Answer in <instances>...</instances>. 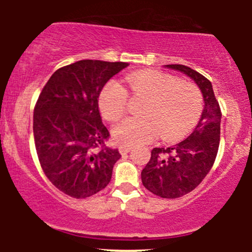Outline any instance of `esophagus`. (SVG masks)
<instances>
[{
	"label": "esophagus",
	"instance_id": "esophagus-1",
	"mask_svg": "<svg viewBox=\"0 0 252 252\" xmlns=\"http://www.w3.org/2000/svg\"><path fill=\"white\" fill-rule=\"evenodd\" d=\"M130 150H131V146H128V145H123V146H119V152H121L122 155L128 154Z\"/></svg>",
	"mask_w": 252,
	"mask_h": 252
}]
</instances>
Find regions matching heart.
I'll list each match as a JSON object with an SVG mask.
<instances>
[{"label":"heart","mask_w":252,"mask_h":252,"mask_svg":"<svg viewBox=\"0 0 252 252\" xmlns=\"http://www.w3.org/2000/svg\"><path fill=\"white\" fill-rule=\"evenodd\" d=\"M134 96L146 97L142 117H128L116 124L118 144L138 145L154 140L159 133L173 141L189 133L201 116L204 97L199 86L157 70L131 73L126 78ZM128 93L121 83L110 80L101 90L98 106L103 116L117 121L126 110Z\"/></svg>","instance_id":"b5f03b06"}]
</instances>
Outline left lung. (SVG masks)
Instances as JSON below:
<instances>
[{"label": "left lung", "mask_w": 252, "mask_h": 252, "mask_svg": "<svg viewBox=\"0 0 252 252\" xmlns=\"http://www.w3.org/2000/svg\"><path fill=\"white\" fill-rule=\"evenodd\" d=\"M166 67L191 78L201 90L205 102L194 131L173 146L155 147L141 172V182L149 191L163 199H177L192 191L212 168L220 146L222 113L207 78L187 65Z\"/></svg>", "instance_id": "1"}]
</instances>
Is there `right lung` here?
Returning a JSON list of instances; mask_svg holds the SVG:
<instances>
[{
    "mask_svg": "<svg viewBox=\"0 0 252 252\" xmlns=\"http://www.w3.org/2000/svg\"><path fill=\"white\" fill-rule=\"evenodd\" d=\"M126 62L83 60L56 70L34 108V140L42 171L75 199L107 187L121 154L105 145L110 133L101 121L98 96Z\"/></svg>",
    "mask_w": 252,
    "mask_h": 252,
    "instance_id": "1",
    "label": "right lung"
}]
</instances>
